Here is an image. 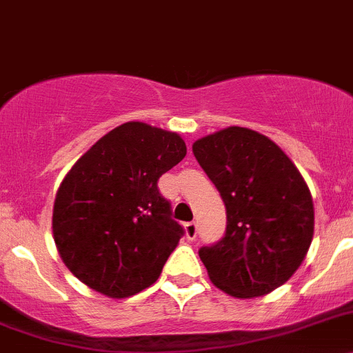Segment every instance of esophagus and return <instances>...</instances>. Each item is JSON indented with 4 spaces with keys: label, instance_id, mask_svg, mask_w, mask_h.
Returning a JSON list of instances; mask_svg holds the SVG:
<instances>
[{
    "label": "esophagus",
    "instance_id": "obj_1",
    "mask_svg": "<svg viewBox=\"0 0 353 353\" xmlns=\"http://www.w3.org/2000/svg\"><path fill=\"white\" fill-rule=\"evenodd\" d=\"M185 236L189 241H194L197 237V223L196 221H187L185 223Z\"/></svg>",
    "mask_w": 353,
    "mask_h": 353
}]
</instances>
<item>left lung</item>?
Here are the masks:
<instances>
[{"instance_id":"1","label":"left lung","mask_w":353,"mask_h":353,"mask_svg":"<svg viewBox=\"0 0 353 353\" xmlns=\"http://www.w3.org/2000/svg\"><path fill=\"white\" fill-rule=\"evenodd\" d=\"M192 152L227 210L223 237L199 250L211 283L236 298L283 286L314 236V204L300 171L270 139L239 126L197 140Z\"/></svg>"}]
</instances>
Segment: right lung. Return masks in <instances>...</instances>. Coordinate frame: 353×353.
Wrapping results in <instances>:
<instances>
[{
    "label": "right lung",
    "instance_id": "right-lung-1",
    "mask_svg": "<svg viewBox=\"0 0 353 353\" xmlns=\"http://www.w3.org/2000/svg\"><path fill=\"white\" fill-rule=\"evenodd\" d=\"M185 154L176 133L132 121L74 164L55 197L53 237L81 283L110 298L156 283L185 234L157 182Z\"/></svg>",
    "mask_w": 353,
    "mask_h": 353
}]
</instances>
